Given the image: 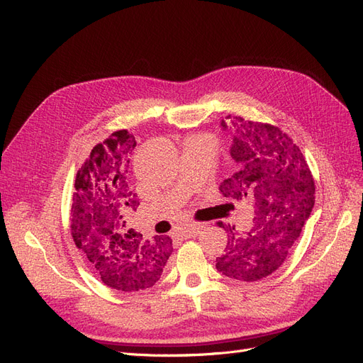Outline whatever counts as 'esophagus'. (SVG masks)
I'll return each instance as SVG.
<instances>
[{"label":"esophagus","mask_w":363,"mask_h":363,"mask_svg":"<svg viewBox=\"0 0 363 363\" xmlns=\"http://www.w3.org/2000/svg\"><path fill=\"white\" fill-rule=\"evenodd\" d=\"M203 228H204L203 224H189L188 227L182 230V235L186 236V238H195V236L200 235Z\"/></svg>","instance_id":"34e87169"}]
</instances>
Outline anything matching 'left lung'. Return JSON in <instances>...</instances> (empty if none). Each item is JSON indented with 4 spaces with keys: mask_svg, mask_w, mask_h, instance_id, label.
<instances>
[{
    "mask_svg": "<svg viewBox=\"0 0 363 363\" xmlns=\"http://www.w3.org/2000/svg\"><path fill=\"white\" fill-rule=\"evenodd\" d=\"M221 125L227 128L225 121ZM230 155L235 171L219 191L255 207V227L230 228L216 269L230 279L257 281L286 260L315 204V182L303 152L279 127L233 116ZM223 224V223H221Z\"/></svg>",
    "mask_w": 363,
    "mask_h": 363,
    "instance_id": "1",
    "label": "left lung"
}]
</instances>
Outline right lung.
Instances as JSON below:
<instances>
[{"label":"right lung","mask_w":363,"mask_h":363,"mask_svg":"<svg viewBox=\"0 0 363 363\" xmlns=\"http://www.w3.org/2000/svg\"><path fill=\"white\" fill-rule=\"evenodd\" d=\"M136 139L118 130L77 172L71 208V235L87 265L103 283L136 292L155 286L172 252L169 236L145 240L128 228V216L139 200L127 174Z\"/></svg>","instance_id":"1"}]
</instances>
